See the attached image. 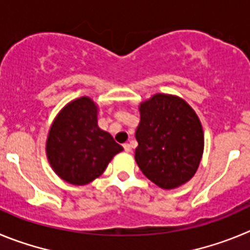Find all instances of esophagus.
Wrapping results in <instances>:
<instances>
[{"mask_svg": "<svg viewBox=\"0 0 250 250\" xmlns=\"http://www.w3.org/2000/svg\"><path fill=\"white\" fill-rule=\"evenodd\" d=\"M123 148H125V150L127 153H129L130 150H132V147H130V145H128V143H125V145H123Z\"/></svg>", "mask_w": 250, "mask_h": 250, "instance_id": "1", "label": "esophagus"}]
</instances>
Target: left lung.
I'll return each mask as SVG.
<instances>
[{
  "instance_id": "1",
  "label": "left lung",
  "mask_w": 250,
  "mask_h": 250,
  "mask_svg": "<svg viewBox=\"0 0 250 250\" xmlns=\"http://www.w3.org/2000/svg\"><path fill=\"white\" fill-rule=\"evenodd\" d=\"M137 164L149 181L173 189L197 172L204 147L201 121L182 98L154 94L139 107Z\"/></svg>"
}]
</instances>
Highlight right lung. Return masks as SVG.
Returning <instances> with one entry per match:
<instances>
[{
  "instance_id": "right-lung-1",
  "label": "right lung",
  "mask_w": 250,
  "mask_h": 250,
  "mask_svg": "<svg viewBox=\"0 0 250 250\" xmlns=\"http://www.w3.org/2000/svg\"><path fill=\"white\" fill-rule=\"evenodd\" d=\"M122 149L111 134L98 127L97 105L88 97L72 101L60 112L46 146L53 170L75 186L100 177Z\"/></svg>"
}]
</instances>
